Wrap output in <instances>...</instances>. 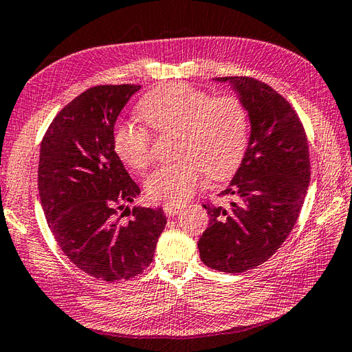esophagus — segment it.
<instances>
[{"label": "esophagus", "instance_id": "esophagus-1", "mask_svg": "<svg viewBox=\"0 0 352 352\" xmlns=\"http://www.w3.org/2000/svg\"><path fill=\"white\" fill-rule=\"evenodd\" d=\"M182 208H184V205H181V204H165L164 205V211L167 216H176L179 211H182Z\"/></svg>", "mask_w": 352, "mask_h": 352}]
</instances>
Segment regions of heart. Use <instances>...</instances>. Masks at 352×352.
I'll return each instance as SVG.
<instances>
[{
    "mask_svg": "<svg viewBox=\"0 0 352 352\" xmlns=\"http://www.w3.org/2000/svg\"><path fill=\"white\" fill-rule=\"evenodd\" d=\"M138 113L157 135L177 131L179 161L161 165L145 181V193L155 202H185L201 187L205 175L213 181L233 176L247 153L250 115L236 95L211 96L185 82L162 84L139 101ZM111 144L130 168L142 171L153 162V139L141 125L118 122Z\"/></svg>",
    "mask_w": 352,
    "mask_h": 352,
    "instance_id": "obj_1",
    "label": "heart"
}]
</instances>
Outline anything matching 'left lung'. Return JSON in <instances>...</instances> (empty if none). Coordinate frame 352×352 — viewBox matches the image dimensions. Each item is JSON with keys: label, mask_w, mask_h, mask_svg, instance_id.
Wrapping results in <instances>:
<instances>
[{"label": "left lung", "mask_w": 352, "mask_h": 352, "mask_svg": "<svg viewBox=\"0 0 352 352\" xmlns=\"http://www.w3.org/2000/svg\"><path fill=\"white\" fill-rule=\"evenodd\" d=\"M216 79L233 84L247 105L251 136L221 193L233 202L204 204L210 223L197 247L208 268L245 273L267 262L293 230L309 184V150L299 115L273 87L250 76Z\"/></svg>", "instance_id": "obj_1"}]
</instances>
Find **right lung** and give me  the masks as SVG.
Masks as SVG:
<instances>
[{
  "mask_svg": "<svg viewBox=\"0 0 352 352\" xmlns=\"http://www.w3.org/2000/svg\"><path fill=\"white\" fill-rule=\"evenodd\" d=\"M139 89L85 90L50 122L39 151L38 190L53 237L70 262L105 282L141 274L167 223L162 208H125L141 190L111 144L116 119Z\"/></svg>",
  "mask_w": 352,
  "mask_h": 352,
  "instance_id": "obj_1",
  "label": "right lung"
}]
</instances>
